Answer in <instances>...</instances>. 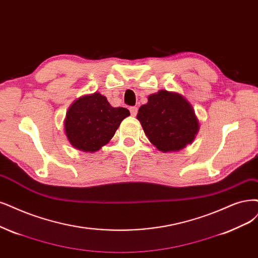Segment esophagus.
<instances>
[{
	"label": "esophagus",
	"mask_w": 258,
	"mask_h": 258,
	"mask_svg": "<svg viewBox=\"0 0 258 258\" xmlns=\"http://www.w3.org/2000/svg\"><path fill=\"white\" fill-rule=\"evenodd\" d=\"M130 111H131V114H132V116H136L137 112H138V108H137V107H135V106L130 107Z\"/></svg>",
	"instance_id": "esophagus-1"
}]
</instances>
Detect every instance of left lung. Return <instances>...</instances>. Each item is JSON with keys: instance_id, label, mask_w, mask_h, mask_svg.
<instances>
[{"instance_id": "8db88e82", "label": "left lung", "mask_w": 258, "mask_h": 258, "mask_svg": "<svg viewBox=\"0 0 258 258\" xmlns=\"http://www.w3.org/2000/svg\"><path fill=\"white\" fill-rule=\"evenodd\" d=\"M145 134L159 151H178L191 144L199 122L191 105L184 97L167 90L151 94L138 110Z\"/></svg>"}]
</instances>
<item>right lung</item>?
I'll list each match as a JSON object with an SVG mask.
<instances>
[{"label": "right lung", "instance_id": "1", "mask_svg": "<svg viewBox=\"0 0 258 258\" xmlns=\"http://www.w3.org/2000/svg\"><path fill=\"white\" fill-rule=\"evenodd\" d=\"M130 116L124 107H112L95 92L75 101L67 112L64 131L70 144L85 152H95L112 138L121 121Z\"/></svg>", "mask_w": 258, "mask_h": 258}]
</instances>
